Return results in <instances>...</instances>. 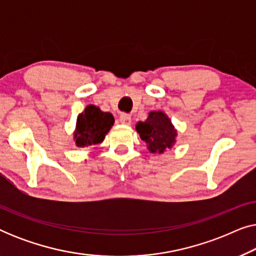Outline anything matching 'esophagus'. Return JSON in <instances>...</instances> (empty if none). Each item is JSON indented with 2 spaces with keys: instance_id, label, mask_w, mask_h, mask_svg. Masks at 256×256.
<instances>
[{
  "instance_id": "1",
  "label": "esophagus",
  "mask_w": 256,
  "mask_h": 256,
  "mask_svg": "<svg viewBox=\"0 0 256 256\" xmlns=\"http://www.w3.org/2000/svg\"><path fill=\"white\" fill-rule=\"evenodd\" d=\"M118 120H120V122L122 124H127L129 126L132 124V116L127 113H122L120 115V118H118Z\"/></svg>"
}]
</instances>
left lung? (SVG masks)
<instances>
[{
    "instance_id": "8db88e82",
    "label": "left lung",
    "mask_w": 256,
    "mask_h": 256,
    "mask_svg": "<svg viewBox=\"0 0 256 256\" xmlns=\"http://www.w3.org/2000/svg\"><path fill=\"white\" fill-rule=\"evenodd\" d=\"M136 132L152 154H163L166 149L172 148L176 142L177 130L168 115L160 110L150 112L144 122L136 124Z\"/></svg>"
}]
</instances>
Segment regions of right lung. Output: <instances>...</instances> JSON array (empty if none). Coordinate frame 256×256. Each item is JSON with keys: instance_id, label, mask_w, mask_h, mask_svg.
<instances>
[{"instance_id": "add662e5", "label": "right lung", "mask_w": 256, "mask_h": 256, "mask_svg": "<svg viewBox=\"0 0 256 256\" xmlns=\"http://www.w3.org/2000/svg\"><path fill=\"white\" fill-rule=\"evenodd\" d=\"M114 124V116L104 113L99 107L90 104L78 115L74 132V142L79 148L96 146L104 141V136Z\"/></svg>"}]
</instances>
